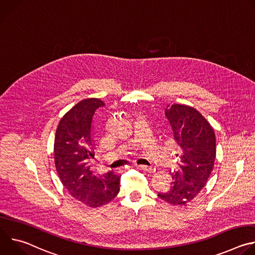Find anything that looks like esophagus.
<instances>
[{"mask_svg": "<svg viewBox=\"0 0 255 255\" xmlns=\"http://www.w3.org/2000/svg\"><path fill=\"white\" fill-rule=\"evenodd\" d=\"M138 167L142 170H144L145 172H148V173H152L155 171V168L153 166H148V165H138Z\"/></svg>", "mask_w": 255, "mask_h": 255, "instance_id": "34e87169", "label": "esophagus"}]
</instances>
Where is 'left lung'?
<instances>
[{
    "instance_id": "obj_1",
    "label": "left lung",
    "mask_w": 255,
    "mask_h": 255,
    "mask_svg": "<svg viewBox=\"0 0 255 255\" xmlns=\"http://www.w3.org/2000/svg\"><path fill=\"white\" fill-rule=\"evenodd\" d=\"M164 113L172 129L179 162L176 170L170 171V190L157 196L171 205H185L201 192L213 170L216 137L210 123L193 107L168 105Z\"/></svg>"
}]
</instances>
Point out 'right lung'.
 I'll return each mask as SVG.
<instances>
[{
    "label": "right lung",
    "mask_w": 255,
    "mask_h": 255,
    "mask_svg": "<svg viewBox=\"0 0 255 255\" xmlns=\"http://www.w3.org/2000/svg\"><path fill=\"white\" fill-rule=\"evenodd\" d=\"M104 105L96 98L79 102L61 118L54 139V162L63 187L91 208L111 202L120 191V176L113 171L96 176L89 164L95 158L93 118Z\"/></svg>",
    "instance_id": "obj_1"
}]
</instances>
